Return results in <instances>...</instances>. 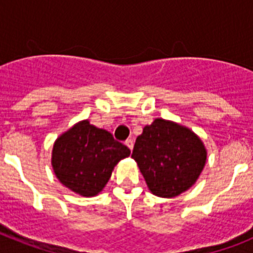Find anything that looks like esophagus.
<instances>
[{
	"mask_svg": "<svg viewBox=\"0 0 253 253\" xmlns=\"http://www.w3.org/2000/svg\"><path fill=\"white\" fill-rule=\"evenodd\" d=\"M125 146L128 147L130 151H133V147H134V142L133 139H128V140H125Z\"/></svg>",
	"mask_w": 253,
	"mask_h": 253,
	"instance_id": "esophagus-1",
	"label": "esophagus"
}]
</instances>
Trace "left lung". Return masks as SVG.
<instances>
[{
    "instance_id": "left-lung-1",
    "label": "left lung",
    "mask_w": 253,
    "mask_h": 253,
    "mask_svg": "<svg viewBox=\"0 0 253 253\" xmlns=\"http://www.w3.org/2000/svg\"><path fill=\"white\" fill-rule=\"evenodd\" d=\"M131 158L153 195L175 198L196 182L207 162V149L193 130L158 118L143 128Z\"/></svg>"
}]
</instances>
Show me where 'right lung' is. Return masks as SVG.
Returning a JSON list of instances; mask_svg holds the SVG:
<instances>
[{
	"instance_id": "right-lung-1",
	"label": "right lung",
	"mask_w": 253,
	"mask_h": 253,
	"mask_svg": "<svg viewBox=\"0 0 253 253\" xmlns=\"http://www.w3.org/2000/svg\"><path fill=\"white\" fill-rule=\"evenodd\" d=\"M129 154L130 149L113 134L82 120L57 138L51 166L60 184L88 198L104 189L114 167Z\"/></svg>"
}]
</instances>
